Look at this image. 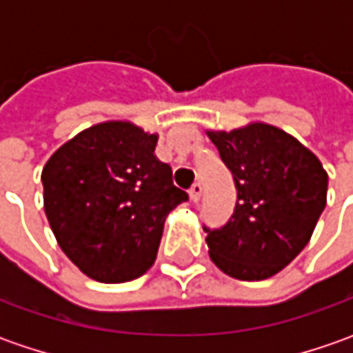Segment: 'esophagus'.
<instances>
[{
	"label": "esophagus",
	"mask_w": 353,
	"mask_h": 353,
	"mask_svg": "<svg viewBox=\"0 0 353 353\" xmlns=\"http://www.w3.org/2000/svg\"><path fill=\"white\" fill-rule=\"evenodd\" d=\"M188 196H190L192 202H198L200 196H202V184L200 183L192 184V186H190V190H188Z\"/></svg>",
	"instance_id": "esophagus-1"
}]
</instances>
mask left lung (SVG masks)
Returning <instances> with one entry per match:
<instances>
[{"mask_svg": "<svg viewBox=\"0 0 353 353\" xmlns=\"http://www.w3.org/2000/svg\"><path fill=\"white\" fill-rule=\"evenodd\" d=\"M206 135L237 188L230 222L204 230L212 263L239 281L273 277L310 241L326 208L328 172L296 137L265 121Z\"/></svg>", "mask_w": 353, "mask_h": 353, "instance_id": "1", "label": "left lung"}]
</instances>
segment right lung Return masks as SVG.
<instances>
[{
  "instance_id": "add662e5",
  "label": "right lung",
  "mask_w": 353,
  "mask_h": 353,
  "mask_svg": "<svg viewBox=\"0 0 353 353\" xmlns=\"http://www.w3.org/2000/svg\"><path fill=\"white\" fill-rule=\"evenodd\" d=\"M159 133L129 119L82 129L41 172L48 225L64 255L100 283H125L157 259L165 220L188 194L159 161Z\"/></svg>"
}]
</instances>
